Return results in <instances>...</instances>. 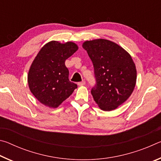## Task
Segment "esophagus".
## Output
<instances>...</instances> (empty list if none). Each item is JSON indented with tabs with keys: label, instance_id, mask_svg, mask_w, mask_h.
Returning a JSON list of instances; mask_svg holds the SVG:
<instances>
[{
	"label": "esophagus",
	"instance_id": "obj_1",
	"mask_svg": "<svg viewBox=\"0 0 161 161\" xmlns=\"http://www.w3.org/2000/svg\"><path fill=\"white\" fill-rule=\"evenodd\" d=\"M78 85L79 86H84V85H85V81H81V82H79L78 83Z\"/></svg>",
	"mask_w": 161,
	"mask_h": 161
}]
</instances>
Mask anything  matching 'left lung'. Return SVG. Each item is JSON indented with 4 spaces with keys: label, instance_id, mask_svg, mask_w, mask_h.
I'll return each mask as SVG.
<instances>
[{
    "label": "left lung",
    "instance_id": "obj_1",
    "mask_svg": "<svg viewBox=\"0 0 161 161\" xmlns=\"http://www.w3.org/2000/svg\"><path fill=\"white\" fill-rule=\"evenodd\" d=\"M94 68L97 84L91 93L101 109L110 111L129 99L136 83V65L131 56L118 44L105 39L85 41Z\"/></svg>",
    "mask_w": 161,
    "mask_h": 161
}]
</instances>
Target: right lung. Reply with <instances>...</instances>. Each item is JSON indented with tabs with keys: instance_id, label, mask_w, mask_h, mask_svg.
I'll return each mask as SVG.
<instances>
[{
	"instance_id": "add662e5",
	"label": "right lung",
	"mask_w": 161,
	"mask_h": 161,
	"mask_svg": "<svg viewBox=\"0 0 161 161\" xmlns=\"http://www.w3.org/2000/svg\"><path fill=\"white\" fill-rule=\"evenodd\" d=\"M78 50L72 42L50 41L40 49L30 67L29 89L34 97L50 108H58L77 85L69 80L65 60Z\"/></svg>"
}]
</instances>
